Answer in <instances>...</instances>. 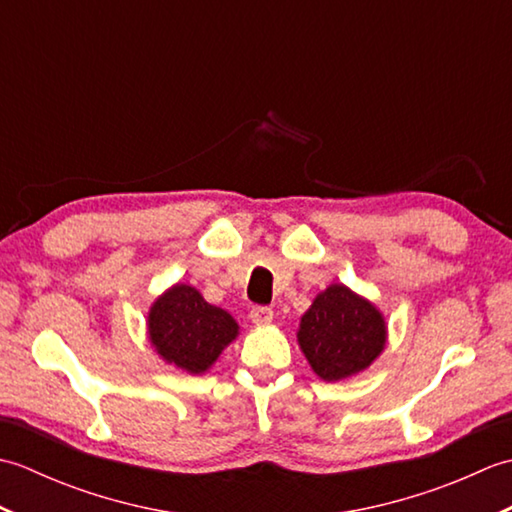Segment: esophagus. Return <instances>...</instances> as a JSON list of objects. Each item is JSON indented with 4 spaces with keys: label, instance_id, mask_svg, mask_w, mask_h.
<instances>
[{
    "label": "esophagus",
    "instance_id": "obj_1",
    "mask_svg": "<svg viewBox=\"0 0 512 512\" xmlns=\"http://www.w3.org/2000/svg\"><path fill=\"white\" fill-rule=\"evenodd\" d=\"M273 310L270 308H264V306H257V308H253L250 310V321H253L255 325H268V323H273Z\"/></svg>",
    "mask_w": 512,
    "mask_h": 512
}]
</instances>
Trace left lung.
Listing matches in <instances>:
<instances>
[{"label":"left lung","instance_id":"8db88e82","mask_svg":"<svg viewBox=\"0 0 512 512\" xmlns=\"http://www.w3.org/2000/svg\"><path fill=\"white\" fill-rule=\"evenodd\" d=\"M297 343L314 374L339 383L365 372L383 354L385 314L345 284H330L301 314Z\"/></svg>","mask_w":512,"mask_h":512}]
</instances>
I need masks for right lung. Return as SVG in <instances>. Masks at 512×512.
Returning a JSON list of instances; mask_svg holds the SVG:
<instances>
[{
	"mask_svg": "<svg viewBox=\"0 0 512 512\" xmlns=\"http://www.w3.org/2000/svg\"><path fill=\"white\" fill-rule=\"evenodd\" d=\"M237 336L239 325L231 314L180 281L158 295L147 312V339L158 358L191 376L209 372Z\"/></svg>",
	"mask_w": 512,
	"mask_h": 512,
	"instance_id": "1",
	"label": "right lung"
}]
</instances>
